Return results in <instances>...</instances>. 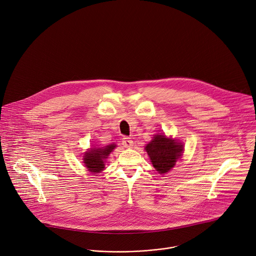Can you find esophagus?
Segmentation results:
<instances>
[{
	"instance_id": "obj_1",
	"label": "esophagus",
	"mask_w": 256,
	"mask_h": 256,
	"mask_svg": "<svg viewBox=\"0 0 256 256\" xmlns=\"http://www.w3.org/2000/svg\"><path fill=\"white\" fill-rule=\"evenodd\" d=\"M122 144L124 147H126V148H132V147L134 146V142L132 140V138L124 136V138H122Z\"/></svg>"
}]
</instances>
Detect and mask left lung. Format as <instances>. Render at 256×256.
Returning a JSON list of instances; mask_svg holds the SVG:
<instances>
[{
	"instance_id": "obj_1",
	"label": "left lung",
	"mask_w": 256,
	"mask_h": 256,
	"mask_svg": "<svg viewBox=\"0 0 256 256\" xmlns=\"http://www.w3.org/2000/svg\"><path fill=\"white\" fill-rule=\"evenodd\" d=\"M145 150L156 170L160 174H166L182 158L184 144L167 138L165 134H158L145 146Z\"/></svg>"
}]
</instances>
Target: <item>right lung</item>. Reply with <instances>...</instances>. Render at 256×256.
<instances>
[{"mask_svg": "<svg viewBox=\"0 0 256 256\" xmlns=\"http://www.w3.org/2000/svg\"><path fill=\"white\" fill-rule=\"evenodd\" d=\"M116 147V145L113 143L104 147L90 148L86 151L84 156V163L86 164L87 170L92 174H97L104 170L106 159H108V156Z\"/></svg>", "mask_w": 256, "mask_h": 256, "instance_id": "obj_1", "label": "right lung"}]
</instances>
